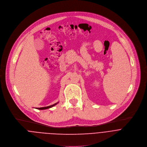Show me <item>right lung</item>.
<instances>
[{"instance_id":"1","label":"right lung","mask_w":147,"mask_h":147,"mask_svg":"<svg viewBox=\"0 0 147 147\" xmlns=\"http://www.w3.org/2000/svg\"><path fill=\"white\" fill-rule=\"evenodd\" d=\"M58 103V102H57V103H55V104H53V105H50V106H47V107H41V108H36V109H49V108H51V107H54V106H55V105H57V104Z\"/></svg>"}]
</instances>
